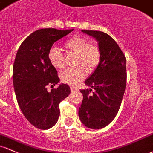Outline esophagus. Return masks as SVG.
Wrapping results in <instances>:
<instances>
[{
  "label": "esophagus",
  "mask_w": 153,
  "mask_h": 153,
  "mask_svg": "<svg viewBox=\"0 0 153 153\" xmlns=\"http://www.w3.org/2000/svg\"><path fill=\"white\" fill-rule=\"evenodd\" d=\"M71 91L73 92V91H79V89L76 87H71Z\"/></svg>",
  "instance_id": "esophagus-1"
}]
</instances>
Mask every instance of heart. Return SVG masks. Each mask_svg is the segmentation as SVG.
Returning a JSON list of instances; mask_svg holds the SVG:
<instances>
[{
	"mask_svg": "<svg viewBox=\"0 0 153 153\" xmlns=\"http://www.w3.org/2000/svg\"><path fill=\"white\" fill-rule=\"evenodd\" d=\"M65 47L68 52L76 55L74 64L78 66L62 72L60 75V79L64 83L76 85L85 78L87 70L88 72H92L98 67L101 61V52L98 46L88 44V39L79 36L67 40ZM48 57L51 65L55 69L63 68V56L59 49L56 47L51 49Z\"/></svg>",
	"mask_w": 153,
	"mask_h": 153,
	"instance_id": "obj_1",
	"label": "heart"
}]
</instances>
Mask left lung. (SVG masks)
I'll return each mask as SVG.
<instances>
[{
  "instance_id": "obj_1",
  "label": "left lung",
  "mask_w": 153,
  "mask_h": 153,
  "mask_svg": "<svg viewBox=\"0 0 153 153\" xmlns=\"http://www.w3.org/2000/svg\"><path fill=\"white\" fill-rule=\"evenodd\" d=\"M98 42L101 61L85 84L95 90H81L83 100L79 117L86 127L100 129L114 120L120 107L126 86V60L115 41L106 33L82 30Z\"/></svg>"
}]
</instances>
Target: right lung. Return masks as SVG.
<instances>
[{
  "mask_svg": "<svg viewBox=\"0 0 153 153\" xmlns=\"http://www.w3.org/2000/svg\"><path fill=\"white\" fill-rule=\"evenodd\" d=\"M74 29L44 28L32 33L21 44L13 65V85L18 105L26 119L36 128L53 127L60 116L59 103L70 94L68 85L60 84L47 91V85L60 82L49 60L53 44Z\"/></svg>",
  "mask_w": 153,
  "mask_h": 153,
  "instance_id": "1",
  "label": "right lung"
}]
</instances>
